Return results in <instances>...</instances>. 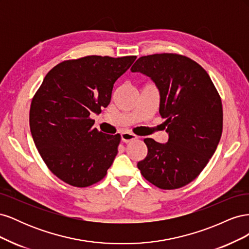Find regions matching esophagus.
I'll return each mask as SVG.
<instances>
[{"mask_svg":"<svg viewBox=\"0 0 249 249\" xmlns=\"http://www.w3.org/2000/svg\"><path fill=\"white\" fill-rule=\"evenodd\" d=\"M135 139H137V136L133 133H130V132H123L122 133V141L123 142H131Z\"/></svg>","mask_w":249,"mask_h":249,"instance_id":"1","label":"esophagus"}]
</instances>
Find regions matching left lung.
<instances>
[{
	"mask_svg": "<svg viewBox=\"0 0 249 249\" xmlns=\"http://www.w3.org/2000/svg\"><path fill=\"white\" fill-rule=\"evenodd\" d=\"M149 77L159 89V113L166 118L168 142L145 138L147 156L141 175L160 189H178L198 177L220 141L223 111L208 72L178 54L140 57L131 69Z\"/></svg>",
	"mask_w": 249,
	"mask_h": 249,
	"instance_id": "obj_1",
	"label": "left lung"
}]
</instances>
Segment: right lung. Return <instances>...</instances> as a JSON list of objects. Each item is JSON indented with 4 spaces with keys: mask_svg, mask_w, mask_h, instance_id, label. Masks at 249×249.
<instances>
[{
    "mask_svg": "<svg viewBox=\"0 0 249 249\" xmlns=\"http://www.w3.org/2000/svg\"><path fill=\"white\" fill-rule=\"evenodd\" d=\"M136 56L66 60L47 73L30 108V130L48 168L66 184L84 188L105 178L120 135L93 127L91 113L110 104L113 85Z\"/></svg>",
    "mask_w": 249,
    "mask_h": 249,
    "instance_id": "obj_1",
    "label": "right lung"
}]
</instances>
